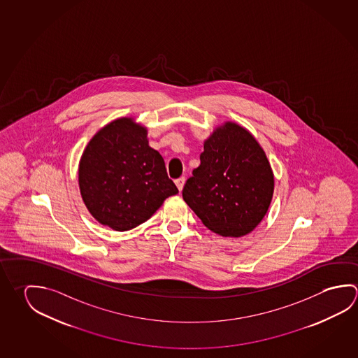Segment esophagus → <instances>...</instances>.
<instances>
[{"label":"esophagus","mask_w":358,"mask_h":358,"mask_svg":"<svg viewBox=\"0 0 358 358\" xmlns=\"http://www.w3.org/2000/svg\"><path fill=\"white\" fill-rule=\"evenodd\" d=\"M185 181H186V178H185V177H180V178H177L176 181H175L177 188H178V191H182L183 185H185Z\"/></svg>","instance_id":"1"}]
</instances>
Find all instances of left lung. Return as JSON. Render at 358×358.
I'll list each match as a JSON object with an SVG mask.
<instances>
[{"instance_id":"obj_1","label":"left lung","mask_w":358,"mask_h":358,"mask_svg":"<svg viewBox=\"0 0 358 358\" xmlns=\"http://www.w3.org/2000/svg\"><path fill=\"white\" fill-rule=\"evenodd\" d=\"M200 161L182 189L183 200L221 236L240 238L252 231L274 191L273 171L257 139L227 122L205 142Z\"/></svg>"}]
</instances>
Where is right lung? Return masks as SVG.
Wrapping results in <instances>:
<instances>
[{
    "label": "right lung",
    "mask_w": 358,
    "mask_h": 358,
    "mask_svg": "<svg viewBox=\"0 0 358 358\" xmlns=\"http://www.w3.org/2000/svg\"><path fill=\"white\" fill-rule=\"evenodd\" d=\"M79 187L89 213L103 225L127 231L143 224L178 194L147 131L120 118L95 134L79 164Z\"/></svg>",
    "instance_id": "right-lung-1"
}]
</instances>
